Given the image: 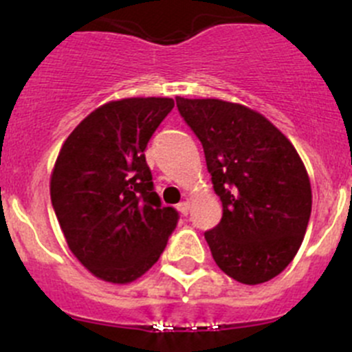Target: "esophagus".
<instances>
[{"instance_id": "esophagus-1", "label": "esophagus", "mask_w": 352, "mask_h": 352, "mask_svg": "<svg viewBox=\"0 0 352 352\" xmlns=\"http://www.w3.org/2000/svg\"><path fill=\"white\" fill-rule=\"evenodd\" d=\"M177 210H179L180 213H182L184 217H186V214L189 213V203H187V201H180V203L177 204Z\"/></svg>"}]
</instances>
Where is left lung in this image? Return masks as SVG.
<instances>
[{"label":"left lung","mask_w":352,"mask_h":352,"mask_svg":"<svg viewBox=\"0 0 352 352\" xmlns=\"http://www.w3.org/2000/svg\"><path fill=\"white\" fill-rule=\"evenodd\" d=\"M204 149L223 214L204 232L214 263L241 284L272 280L301 248L311 186L298 151L263 115L221 100L175 98Z\"/></svg>","instance_id":"obj_1"}]
</instances>
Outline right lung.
<instances>
[{"label": "right lung", "instance_id": "add662e5", "mask_svg": "<svg viewBox=\"0 0 352 352\" xmlns=\"http://www.w3.org/2000/svg\"><path fill=\"white\" fill-rule=\"evenodd\" d=\"M170 98H127L94 110L63 142L51 203L67 244L93 275L129 284L158 261L179 213L162 206L144 149Z\"/></svg>", "mask_w": 352, "mask_h": 352}]
</instances>
